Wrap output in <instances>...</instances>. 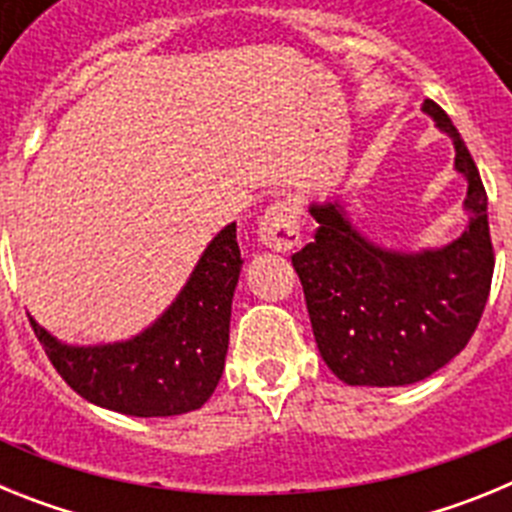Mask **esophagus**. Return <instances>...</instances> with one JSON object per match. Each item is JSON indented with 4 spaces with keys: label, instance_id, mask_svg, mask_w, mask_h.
Returning a JSON list of instances; mask_svg holds the SVG:
<instances>
[{
    "label": "esophagus",
    "instance_id": "34e87169",
    "mask_svg": "<svg viewBox=\"0 0 512 512\" xmlns=\"http://www.w3.org/2000/svg\"><path fill=\"white\" fill-rule=\"evenodd\" d=\"M297 205L289 200H279L261 215L259 243L269 251H292L300 241V220Z\"/></svg>",
    "mask_w": 512,
    "mask_h": 512
}]
</instances>
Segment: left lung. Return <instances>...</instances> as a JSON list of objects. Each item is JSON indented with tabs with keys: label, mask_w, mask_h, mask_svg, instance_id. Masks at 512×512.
I'll return each mask as SVG.
<instances>
[{
	"label": "left lung",
	"mask_w": 512,
	"mask_h": 512,
	"mask_svg": "<svg viewBox=\"0 0 512 512\" xmlns=\"http://www.w3.org/2000/svg\"><path fill=\"white\" fill-rule=\"evenodd\" d=\"M423 112L454 140L456 171L469 182L467 230L433 251H387L366 241L338 202H325L310 207L315 241L292 256L320 356L346 384L402 387L431 377L467 346L490 295L487 192L449 115L433 99Z\"/></svg>",
	"instance_id": "8db88e82"
}]
</instances>
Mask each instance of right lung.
I'll use <instances>...</instances> for the list:
<instances>
[{
  "mask_svg": "<svg viewBox=\"0 0 512 512\" xmlns=\"http://www.w3.org/2000/svg\"><path fill=\"white\" fill-rule=\"evenodd\" d=\"M241 266L230 223L212 238L169 310L130 341L66 346L33 318L30 325L56 372L84 400L135 418L182 415L202 408L223 377Z\"/></svg>",
  "mask_w": 512,
  "mask_h": 512,
  "instance_id": "1",
  "label": "right lung"
}]
</instances>
